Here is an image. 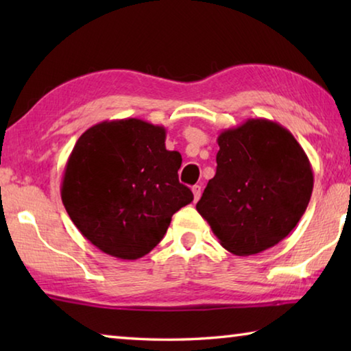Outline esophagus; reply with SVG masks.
<instances>
[{"label":"esophagus","mask_w":351,"mask_h":351,"mask_svg":"<svg viewBox=\"0 0 351 351\" xmlns=\"http://www.w3.org/2000/svg\"><path fill=\"white\" fill-rule=\"evenodd\" d=\"M192 192H193L195 201H198L199 197H201V186H193V187H192Z\"/></svg>","instance_id":"34e87169"}]
</instances>
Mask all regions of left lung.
I'll return each mask as SVG.
<instances>
[{
  "mask_svg": "<svg viewBox=\"0 0 351 351\" xmlns=\"http://www.w3.org/2000/svg\"><path fill=\"white\" fill-rule=\"evenodd\" d=\"M217 142V173L197 210L229 252L246 257L276 246L310 203L306 153L287 128L261 117L224 130Z\"/></svg>",
  "mask_w": 351,
  "mask_h": 351,
  "instance_id": "8db88e82",
  "label": "left lung"
}]
</instances>
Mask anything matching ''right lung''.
Masks as SVG:
<instances>
[{
  "label": "right lung",
  "mask_w": 351,
  "mask_h": 351,
  "mask_svg": "<svg viewBox=\"0 0 351 351\" xmlns=\"http://www.w3.org/2000/svg\"><path fill=\"white\" fill-rule=\"evenodd\" d=\"M182 158L165 148V128L128 117L96 123L71 152L62 201L80 234L122 260L144 257L171 217L193 201L178 180Z\"/></svg>",
  "instance_id": "obj_1"
}]
</instances>
